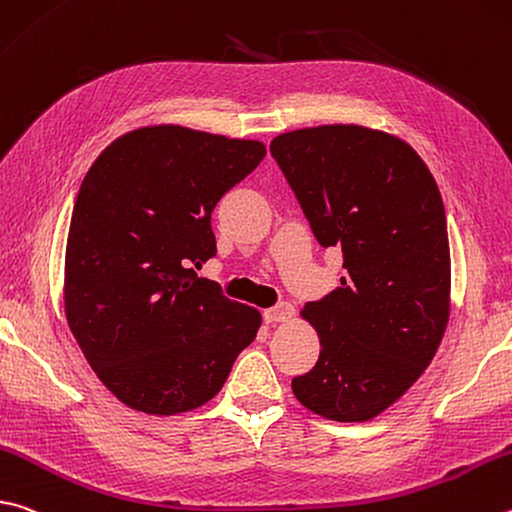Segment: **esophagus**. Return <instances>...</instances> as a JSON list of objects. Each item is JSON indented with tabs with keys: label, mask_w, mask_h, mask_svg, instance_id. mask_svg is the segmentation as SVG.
I'll return each mask as SVG.
<instances>
[{
	"label": "esophagus",
	"mask_w": 512,
	"mask_h": 512,
	"mask_svg": "<svg viewBox=\"0 0 512 512\" xmlns=\"http://www.w3.org/2000/svg\"><path fill=\"white\" fill-rule=\"evenodd\" d=\"M264 318H266V322H271V324L291 320L293 318V306L288 302H277L275 306H271V309L264 311Z\"/></svg>",
	"instance_id": "1"
}]
</instances>
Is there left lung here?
<instances>
[{
    "label": "left lung",
    "mask_w": 512,
    "mask_h": 512,
    "mask_svg": "<svg viewBox=\"0 0 512 512\" xmlns=\"http://www.w3.org/2000/svg\"><path fill=\"white\" fill-rule=\"evenodd\" d=\"M273 159L320 246L342 248L340 286L306 302L320 358L293 378L306 410L369 421L430 365L450 318V246L441 192L392 134L320 125L273 138Z\"/></svg>",
    "instance_id": "8db88e82"
}]
</instances>
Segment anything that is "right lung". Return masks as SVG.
Instances as JSON below:
<instances>
[{
  "label": "right lung",
  "instance_id": "obj_1",
  "mask_svg": "<svg viewBox=\"0 0 512 512\" xmlns=\"http://www.w3.org/2000/svg\"><path fill=\"white\" fill-rule=\"evenodd\" d=\"M266 147L181 125L134 129L89 167L64 257V313L91 369L132 410H197L224 387L262 315L197 277L212 210Z\"/></svg>",
  "mask_w": 512,
  "mask_h": 512
}]
</instances>
